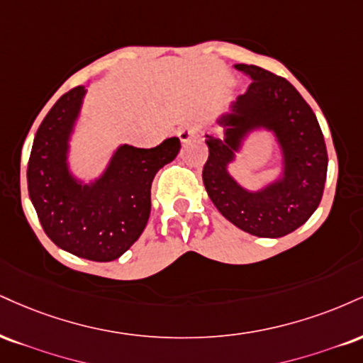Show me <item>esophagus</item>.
Wrapping results in <instances>:
<instances>
[{"label": "esophagus", "mask_w": 363, "mask_h": 363, "mask_svg": "<svg viewBox=\"0 0 363 363\" xmlns=\"http://www.w3.org/2000/svg\"><path fill=\"white\" fill-rule=\"evenodd\" d=\"M198 133H199L198 126L193 125V123H187V125L181 126V128H179L177 137H179V140H181L182 143H187L191 138H194Z\"/></svg>", "instance_id": "obj_1"}]
</instances>
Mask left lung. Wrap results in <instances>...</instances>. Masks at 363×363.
I'll return each instance as SVG.
<instances>
[{
	"instance_id": "left-lung-1",
	"label": "left lung",
	"mask_w": 363,
	"mask_h": 363,
	"mask_svg": "<svg viewBox=\"0 0 363 363\" xmlns=\"http://www.w3.org/2000/svg\"><path fill=\"white\" fill-rule=\"evenodd\" d=\"M235 69L250 77L245 94L216 118L221 135L208 133L203 169L206 193L230 223L262 238H281L309 220L325 189L328 154L311 106L289 81L248 64ZM272 131L281 150V176L247 190L228 167L252 131Z\"/></svg>"
}]
</instances>
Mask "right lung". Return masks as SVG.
Returning a JSON list of instances; mask_svg holds the SVG:
<instances>
[{
	"mask_svg": "<svg viewBox=\"0 0 363 363\" xmlns=\"http://www.w3.org/2000/svg\"><path fill=\"white\" fill-rule=\"evenodd\" d=\"M86 86L60 96L38 126L28 160V194L42 228L62 250L111 262L137 242L150 216L155 174L179 154L177 137L154 148L120 145L99 177L84 182L69 167L71 137Z\"/></svg>",
	"mask_w": 363,
	"mask_h": 363,
	"instance_id": "1",
	"label": "right lung"
}]
</instances>
